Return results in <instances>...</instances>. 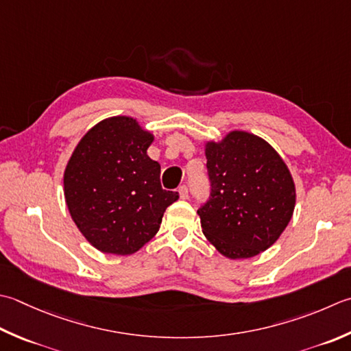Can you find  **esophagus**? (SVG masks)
Segmentation results:
<instances>
[{"mask_svg": "<svg viewBox=\"0 0 351 351\" xmlns=\"http://www.w3.org/2000/svg\"><path fill=\"white\" fill-rule=\"evenodd\" d=\"M178 191H180L181 199H187V197H189V189H187V185H181V187L178 189Z\"/></svg>", "mask_w": 351, "mask_h": 351, "instance_id": "34e87169", "label": "esophagus"}]
</instances>
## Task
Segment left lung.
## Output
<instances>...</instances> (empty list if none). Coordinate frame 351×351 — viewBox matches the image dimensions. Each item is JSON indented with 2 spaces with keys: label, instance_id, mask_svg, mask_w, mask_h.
<instances>
[{
  "label": "left lung",
  "instance_id": "8db88e82",
  "mask_svg": "<svg viewBox=\"0 0 351 351\" xmlns=\"http://www.w3.org/2000/svg\"><path fill=\"white\" fill-rule=\"evenodd\" d=\"M210 197L197 215L205 237L228 258H251L277 242L291 222L295 184L269 143L232 130L205 144Z\"/></svg>",
  "mask_w": 351,
  "mask_h": 351
}]
</instances>
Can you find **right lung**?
Wrapping results in <instances>:
<instances>
[{
    "mask_svg": "<svg viewBox=\"0 0 351 351\" xmlns=\"http://www.w3.org/2000/svg\"><path fill=\"white\" fill-rule=\"evenodd\" d=\"M154 135L132 117L101 120L75 146L64 173L66 207L94 248L129 256L152 239L176 191L161 187L147 149Z\"/></svg>",
    "mask_w": 351,
    "mask_h": 351,
    "instance_id": "add662e5",
    "label": "right lung"
}]
</instances>
